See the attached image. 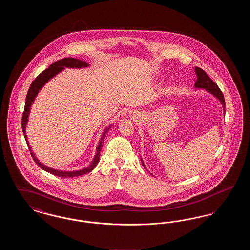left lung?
<instances>
[{"instance_id": "obj_1", "label": "left lung", "mask_w": 250, "mask_h": 250, "mask_svg": "<svg viewBox=\"0 0 250 250\" xmlns=\"http://www.w3.org/2000/svg\"><path fill=\"white\" fill-rule=\"evenodd\" d=\"M195 73L197 75V81L194 84V87L196 89H204L206 90L209 94L214 95V97H216L223 107V112L225 113V99H224V95L222 94V92L220 91V89L218 88V86L214 83V82L210 79V77L202 70L200 67H195ZM142 164L143 166L146 168V167L143 163V158H141Z\"/></svg>"}]
</instances>
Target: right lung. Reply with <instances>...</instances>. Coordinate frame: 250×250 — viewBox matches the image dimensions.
<instances>
[{"label": "right lung", "mask_w": 250, "mask_h": 250, "mask_svg": "<svg viewBox=\"0 0 250 250\" xmlns=\"http://www.w3.org/2000/svg\"><path fill=\"white\" fill-rule=\"evenodd\" d=\"M90 64L88 62H86L85 61H82V60L75 59V58H63V59L59 60L57 62H55L54 63L50 64L48 69L44 70L41 74H39L36 78V80L32 83L30 89L27 93V96H26V101H25V107H24L23 115H22V131H23L24 138L26 140L27 145L29 147V150L31 152V155L33 156L35 162L38 166L40 167L42 169L48 171L49 173L59 176L62 178H71V177H77V176H81L86 174L88 172H91L95 166L97 165L98 161H99V157H100V151L102 148V143L104 142L105 136L107 134V131L109 130V128L111 127L112 125H110L109 126H107L105 128V130L102 134V137L99 141V143L97 145L96 148V153H95V157L93 159V161L90 163V165L86 167L85 168H82L79 170H73V171H63V170H59L56 168H52L49 167L44 165L43 163H41L36 155L34 154L30 144L28 143V138L26 135V125L29 120V115H30V111H31V107L36 99V96L38 95V93L40 92V90L44 87V85L49 82L52 78H54L57 74H59L60 72L62 71L64 68H85V67H89Z\"/></svg>", "instance_id": "obj_1"}]
</instances>
